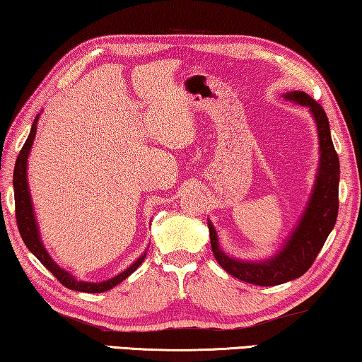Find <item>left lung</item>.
<instances>
[{
    "label": "left lung",
    "instance_id": "obj_1",
    "mask_svg": "<svg viewBox=\"0 0 362 362\" xmlns=\"http://www.w3.org/2000/svg\"><path fill=\"white\" fill-rule=\"evenodd\" d=\"M288 101L308 107L316 124L320 144V160L315 185L299 221L291 235L275 255L262 261H243L227 255L219 246L218 232L208 219L213 255L227 274L257 286H276L302 276L312 267L329 233L332 232L339 213L340 163L334 149L331 129L325 110L305 92L281 95Z\"/></svg>",
    "mask_w": 362,
    "mask_h": 362
}]
</instances>
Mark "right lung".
Here are the masks:
<instances>
[{"label":"right lung","instance_id":"add662e5","mask_svg":"<svg viewBox=\"0 0 362 362\" xmlns=\"http://www.w3.org/2000/svg\"><path fill=\"white\" fill-rule=\"evenodd\" d=\"M41 112L35 117V122L31 125L30 135L25 141L21 154L17 157L16 168H14V177H12V185H14V199H16V218H17V226L18 232H21L23 243L27 245V248L33 252L37 257L44 267H46L50 274H52L57 280H59L63 286L73 291H79V293H105V291H110L114 286H117L119 283H122L125 278H129L133 272H135L146 257V250L141 256H139L135 262L129 265L124 272H120L116 276L110 278V280L103 281H84L78 280L73 274H69L68 270L62 269L59 264H57L46 250V246L42 243L40 227H37V221L35 216L33 210V202H31V194L28 187V177H27V168H28V156L31 151V146H33L35 136H36V125L37 120H40Z\"/></svg>","mask_w":362,"mask_h":362}]
</instances>
